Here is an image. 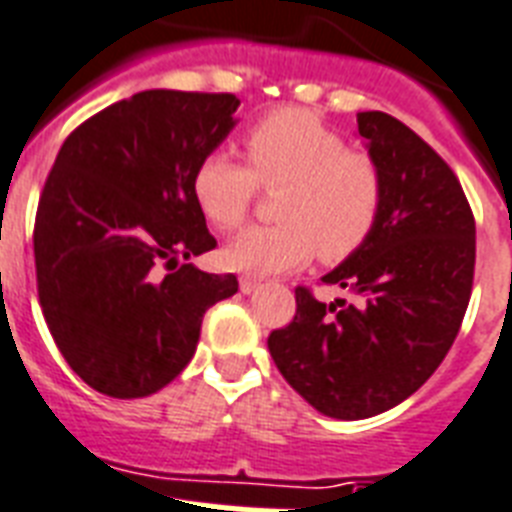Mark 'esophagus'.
I'll use <instances>...</instances> for the list:
<instances>
[{
  "label": "esophagus",
  "mask_w": 512,
  "mask_h": 512,
  "mask_svg": "<svg viewBox=\"0 0 512 512\" xmlns=\"http://www.w3.org/2000/svg\"><path fill=\"white\" fill-rule=\"evenodd\" d=\"M256 288H259V280H253V277H240V291L253 293Z\"/></svg>",
  "instance_id": "34e87169"
}]
</instances>
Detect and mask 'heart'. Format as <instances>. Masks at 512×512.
Returning a JSON list of instances; mask_svg holds the SVG:
<instances>
[{"label": "heart", "mask_w": 512, "mask_h": 512, "mask_svg": "<svg viewBox=\"0 0 512 512\" xmlns=\"http://www.w3.org/2000/svg\"><path fill=\"white\" fill-rule=\"evenodd\" d=\"M251 168L227 149L197 162L192 194L205 219L219 229L240 227L256 184H285L275 227H251L224 248L227 267L245 275H280L320 251L342 261L360 251L382 216V173L371 157L350 152L339 133L310 112L283 109L245 133Z\"/></svg>", "instance_id": "b5f03b06"}]
</instances>
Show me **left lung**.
I'll use <instances>...</instances> for the list:
<instances>
[{
  "label": "left lung",
  "instance_id": "left-lung-1",
  "mask_svg": "<svg viewBox=\"0 0 512 512\" xmlns=\"http://www.w3.org/2000/svg\"><path fill=\"white\" fill-rule=\"evenodd\" d=\"M358 136L382 173V216L323 283L363 304L296 288V315L267 339L285 382L350 422L390 411L433 376L459 334L475 267L473 211L449 165L384 112H360Z\"/></svg>",
  "mask_w": 512,
  "mask_h": 512
}]
</instances>
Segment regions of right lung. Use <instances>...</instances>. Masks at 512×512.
I'll list each match as a JSON object with an SVG mask.
<instances>
[{
    "label": "right lung",
    "instance_id": "1",
    "mask_svg": "<svg viewBox=\"0 0 512 512\" xmlns=\"http://www.w3.org/2000/svg\"><path fill=\"white\" fill-rule=\"evenodd\" d=\"M237 106L232 93L144 90L82 122L55 157L34 224L39 304L71 371L109 398L173 382L202 315L237 293L235 275L189 264L216 248L194 168Z\"/></svg>",
    "mask_w": 512,
    "mask_h": 512
}]
</instances>
